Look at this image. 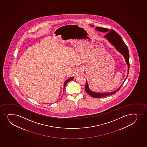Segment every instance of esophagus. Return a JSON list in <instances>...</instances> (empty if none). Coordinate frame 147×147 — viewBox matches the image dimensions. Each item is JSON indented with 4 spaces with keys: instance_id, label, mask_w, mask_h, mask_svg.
Listing matches in <instances>:
<instances>
[{
    "instance_id": "obj_1",
    "label": "esophagus",
    "mask_w": 147,
    "mask_h": 147,
    "mask_svg": "<svg viewBox=\"0 0 147 147\" xmlns=\"http://www.w3.org/2000/svg\"><path fill=\"white\" fill-rule=\"evenodd\" d=\"M81 73H82V69L80 68H78L75 72L76 76H79L81 74Z\"/></svg>"
}]
</instances>
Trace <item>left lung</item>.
<instances>
[{
	"label": "left lung",
	"instance_id": "1",
	"mask_svg": "<svg viewBox=\"0 0 147 147\" xmlns=\"http://www.w3.org/2000/svg\"><path fill=\"white\" fill-rule=\"evenodd\" d=\"M96 29L99 31L103 32H108L105 35V37L108 39V40L113 45V46L115 47V48L123 55L125 59V61L127 62V64L128 65V72H129V52H128V48H127V45L123 42V40L121 39V37L120 36V35L113 29H111L109 31H108L109 29L108 28H105L98 27H96ZM127 76H128V74H127ZM127 78H125V80H126ZM123 84H121V86H120V87L115 91L109 93L99 94V93H94V92L91 91L89 88L87 81H86L85 90L87 93H88V94H89L90 96H91L92 97L101 98L105 97V96H110L111 94H114L116 93L120 89V88H121V86H123Z\"/></svg>",
	"mask_w": 147,
	"mask_h": 147
}]
</instances>
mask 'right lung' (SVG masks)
Returning a JSON list of instances; mask_svg holds the SVG:
<instances>
[{
  "mask_svg": "<svg viewBox=\"0 0 147 147\" xmlns=\"http://www.w3.org/2000/svg\"><path fill=\"white\" fill-rule=\"evenodd\" d=\"M73 79H74V78H70L69 79H68V80H67L66 82H65L64 83V87H65V86H66V85L67 84V83L69 82V81H71V80H72Z\"/></svg>",
  "mask_w": 147,
  "mask_h": 147,
  "instance_id": "add662e5",
  "label": "right lung"
}]
</instances>
